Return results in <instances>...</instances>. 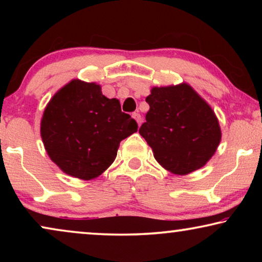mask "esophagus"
<instances>
[{"label": "esophagus", "instance_id": "34e87169", "mask_svg": "<svg viewBox=\"0 0 262 262\" xmlns=\"http://www.w3.org/2000/svg\"><path fill=\"white\" fill-rule=\"evenodd\" d=\"M132 118H134V119L136 120V121H137V124L138 125H141L142 124V116H141V114H139V113H134V114H132Z\"/></svg>", "mask_w": 262, "mask_h": 262}]
</instances>
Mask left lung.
Masks as SVG:
<instances>
[{"instance_id":"left-lung-1","label":"left lung","mask_w":262,"mask_h":262,"mask_svg":"<svg viewBox=\"0 0 262 262\" xmlns=\"http://www.w3.org/2000/svg\"><path fill=\"white\" fill-rule=\"evenodd\" d=\"M145 101L150 110L139 134L152 149L157 162L178 175L205 166L222 137L220 123L209 103L187 83L154 87Z\"/></svg>"}]
</instances>
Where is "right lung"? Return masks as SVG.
<instances>
[{"label": "right lung", "mask_w": 262, "mask_h": 262, "mask_svg": "<svg viewBox=\"0 0 262 262\" xmlns=\"http://www.w3.org/2000/svg\"><path fill=\"white\" fill-rule=\"evenodd\" d=\"M137 128L119 100L102 95L99 84L73 80L50 100L40 134L50 159L64 173L92 180L113 163L120 142Z\"/></svg>", "instance_id": "obj_1"}]
</instances>
